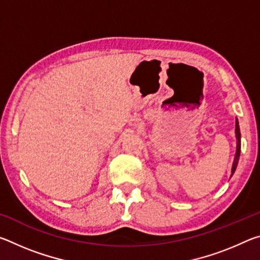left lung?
I'll return each mask as SVG.
<instances>
[{
  "instance_id": "8db88e82",
  "label": "left lung",
  "mask_w": 260,
  "mask_h": 260,
  "mask_svg": "<svg viewBox=\"0 0 260 260\" xmlns=\"http://www.w3.org/2000/svg\"><path fill=\"white\" fill-rule=\"evenodd\" d=\"M235 134H236V140H237V147H236L234 162H233V166H232V175L234 174L235 170H236L237 162H239V158H240V151H241V133H240L239 121H237V119H236V124H235Z\"/></svg>"
}]
</instances>
